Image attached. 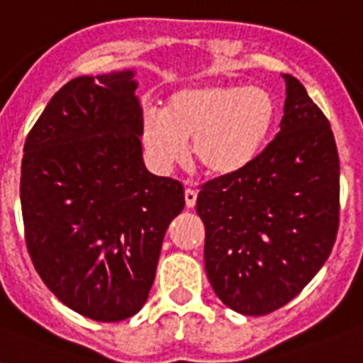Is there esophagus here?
<instances>
[{
	"label": "esophagus",
	"mask_w": 363,
	"mask_h": 363,
	"mask_svg": "<svg viewBox=\"0 0 363 363\" xmlns=\"http://www.w3.org/2000/svg\"><path fill=\"white\" fill-rule=\"evenodd\" d=\"M184 201H186V206L188 208H194L197 203V191L194 190L191 186H188L186 190H184Z\"/></svg>",
	"instance_id": "1"
}]
</instances>
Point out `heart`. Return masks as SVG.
Segmentation results:
<instances>
[{
    "instance_id": "obj_1",
    "label": "heart",
    "mask_w": 363,
    "mask_h": 363,
    "mask_svg": "<svg viewBox=\"0 0 363 363\" xmlns=\"http://www.w3.org/2000/svg\"><path fill=\"white\" fill-rule=\"evenodd\" d=\"M275 121L267 90L240 84H194L167 97L164 112L145 108L142 142L158 169L181 162L191 140L194 162L210 177L243 172L260 155Z\"/></svg>"
}]
</instances>
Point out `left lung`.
Instances as JSON below:
<instances>
[{"label":"left lung","instance_id":"left-lung-1","mask_svg":"<svg viewBox=\"0 0 363 363\" xmlns=\"http://www.w3.org/2000/svg\"><path fill=\"white\" fill-rule=\"evenodd\" d=\"M286 81L275 140L243 172L201 186L205 269L234 312L266 315L327 262L340 221V158L330 123L303 84Z\"/></svg>","mask_w":363,"mask_h":363}]
</instances>
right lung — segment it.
Listing matches in <instances>:
<instances>
[{
  "label": "right lung",
  "mask_w": 363,
  "mask_h": 363,
  "mask_svg": "<svg viewBox=\"0 0 363 363\" xmlns=\"http://www.w3.org/2000/svg\"><path fill=\"white\" fill-rule=\"evenodd\" d=\"M135 69L75 77L51 97L23 145L26 242L44 284L101 323L147 301L184 188L147 172Z\"/></svg>",
  "instance_id": "obj_1"
}]
</instances>
